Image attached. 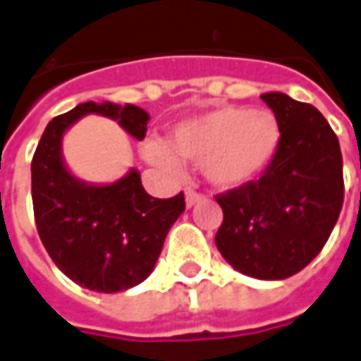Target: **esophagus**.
I'll use <instances>...</instances> for the list:
<instances>
[{"label": "esophagus", "instance_id": "obj_1", "mask_svg": "<svg viewBox=\"0 0 361 361\" xmlns=\"http://www.w3.org/2000/svg\"><path fill=\"white\" fill-rule=\"evenodd\" d=\"M199 201H203V195H201V193L193 191V189H188V191H185V205H188L189 209L193 205H197Z\"/></svg>", "mask_w": 361, "mask_h": 361}]
</instances>
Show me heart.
Here are the masks:
<instances>
[{
    "label": "heart",
    "instance_id": "1",
    "mask_svg": "<svg viewBox=\"0 0 361 361\" xmlns=\"http://www.w3.org/2000/svg\"><path fill=\"white\" fill-rule=\"evenodd\" d=\"M279 140V123L269 111L224 107L180 123L172 135V148L162 140H148L142 154L166 172L180 170L178 155L203 162L205 178L215 188L238 189L266 173Z\"/></svg>",
    "mask_w": 361,
    "mask_h": 361
}]
</instances>
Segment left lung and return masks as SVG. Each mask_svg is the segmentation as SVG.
I'll use <instances>...</instances> for the list:
<instances>
[{
    "label": "left lung",
    "instance_id": "1",
    "mask_svg": "<svg viewBox=\"0 0 361 361\" xmlns=\"http://www.w3.org/2000/svg\"><path fill=\"white\" fill-rule=\"evenodd\" d=\"M262 99L279 123V148L258 181L216 195L215 244L244 276L286 279L317 258L338 221L342 154L321 111L279 92Z\"/></svg>",
    "mask_w": 361,
    "mask_h": 361
}]
</instances>
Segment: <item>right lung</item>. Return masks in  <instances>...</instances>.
I'll return each instance as SVG.
<instances>
[{
  "label": "right lung",
  "mask_w": 361,
  "mask_h": 361,
  "mask_svg": "<svg viewBox=\"0 0 361 361\" xmlns=\"http://www.w3.org/2000/svg\"><path fill=\"white\" fill-rule=\"evenodd\" d=\"M85 115L117 121L137 140L150 115L137 105L80 103L50 121L32 156V209L39 236L52 262L78 286L117 293L152 274L166 234L185 209L183 193L156 199L130 168L113 183H87L68 170L62 138Z\"/></svg>",
  "instance_id": "add662e5"
}]
</instances>
